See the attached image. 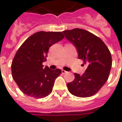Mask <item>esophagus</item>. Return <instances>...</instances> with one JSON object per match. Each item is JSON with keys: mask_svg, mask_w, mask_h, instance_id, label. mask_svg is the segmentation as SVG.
<instances>
[{"mask_svg": "<svg viewBox=\"0 0 122 122\" xmlns=\"http://www.w3.org/2000/svg\"><path fill=\"white\" fill-rule=\"evenodd\" d=\"M62 73L63 74H65V73H68V71H65V70H62Z\"/></svg>", "mask_w": 122, "mask_h": 122, "instance_id": "1", "label": "esophagus"}]
</instances>
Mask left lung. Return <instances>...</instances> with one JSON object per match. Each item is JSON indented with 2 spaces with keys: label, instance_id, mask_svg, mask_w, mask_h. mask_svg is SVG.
<instances>
[{
  "label": "left lung",
  "instance_id": "left-lung-1",
  "mask_svg": "<svg viewBox=\"0 0 122 122\" xmlns=\"http://www.w3.org/2000/svg\"><path fill=\"white\" fill-rule=\"evenodd\" d=\"M66 38L73 43L78 52V58L87 66L85 73H74L75 79L67 83L68 91L78 97L95 95L107 82L112 67V56L101 39L85 29H76L63 31Z\"/></svg>",
  "mask_w": 122,
  "mask_h": 122
}]
</instances>
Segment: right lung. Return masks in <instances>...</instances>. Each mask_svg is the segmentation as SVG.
Listing matches in <instances>:
<instances>
[{
	"label": "right lung",
	"mask_w": 122,
	"mask_h": 122,
	"mask_svg": "<svg viewBox=\"0 0 122 122\" xmlns=\"http://www.w3.org/2000/svg\"><path fill=\"white\" fill-rule=\"evenodd\" d=\"M64 37L62 32L39 31L25 41L16 52L11 65L13 79L23 93L33 98L51 93L55 79L62 70L43 68L49 48Z\"/></svg>",
	"instance_id": "1"
}]
</instances>
